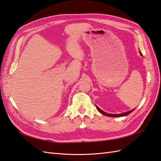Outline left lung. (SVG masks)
Here are the masks:
<instances>
[{
    "label": "left lung",
    "mask_w": 161,
    "mask_h": 161,
    "mask_svg": "<svg viewBox=\"0 0 161 161\" xmlns=\"http://www.w3.org/2000/svg\"><path fill=\"white\" fill-rule=\"evenodd\" d=\"M140 53H141V55L142 56V53H141V52H140ZM96 108H97V110H98V112H99L100 113H101L102 114L105 115V116H109V117H122V116H127V115L130 114L132 112H133V111L135 110V109H133V110L129 111V112H125V113L120 114H108V113H105V112H104L103 111H102L101 109L98 108L97 106H96Z\"/></svg>",
    "instance_id": "8db88e82"
}]
</instances>
